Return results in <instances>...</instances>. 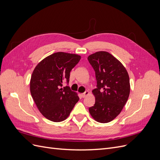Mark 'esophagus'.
Listing matches in <instances>:
<instances>
[{"label": "esophagus", "mask_w": 160, "mask_h": 160, "mask_svg": "<svg viewBox=\"0 0 160 160\" xmlns=\"http://www.w3.org/2000/svg\"><path fill=\"white\" fill-rule=\"evenodd\" d=\"M88 94H89V91H85L83 93H82V94H81L82 98H85V97L86 95H88Z\"/></svg>", "instance_id": "34e87169"}]
</instances>
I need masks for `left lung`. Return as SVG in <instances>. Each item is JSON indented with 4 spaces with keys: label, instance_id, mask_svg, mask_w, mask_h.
Masks as SVG:
<instances>
[{
    "label": "left lung",
    "instance_id": "8db88e82",
    "mask_svg": "<svg viewBox=\"0 0 160 160\" xmlns=\"http://www.w3.org/2000/svg\"><path fill=\"white\" fill-rule=\"evenodd\" d=\"M95 72V103L89 108L97 122L108 123L120 113L130 92L129 75L123 65L112 55L99 51L88 58Z\"/></svg>",
    "mask_w": 160,
    "mask_h": 160
}]
</instances>
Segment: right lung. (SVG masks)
I'll return each mask as SVG.
<instances>
[{
  "label": "right lung",
  "instance_id": "right-lung-1",
  "mask_svg": "<svg viewBox=\"0 0 160 160\" xmlns=\"http://www.w3.org/2000/svg\"><path fill=\"white\" fill-rule=\"evenodd\" d=\"M81 56L57 52L46 57L34 69L30 82L32 98L44 117L54 122L65 120L79 98L68 85L70 72Z\"/></svg>",
  "mask_w": 160,
  "mask_h": 160
}]
</instances>
